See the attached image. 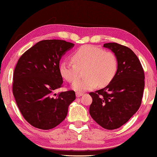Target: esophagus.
I'll use <instances>...</instances> for the list:
<instances>
[{"label": "esophagus", "instance_id": "obj_1", "mask_svg": "<svg viewBox=\"0 0 157 157\" xmlns=\"http://www.w3.org/2000/svg\"><path fill=\"white\" fill-rule=\"evenodd\" d=\"M83 95V93H81V92H76V96L77 97H80L81 96Z\"/></svg>", "mask_w": 157, "mask_h": 157}]
</instances>
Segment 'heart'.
I'll list each match as a JSON object with an SVG mask.
<instances>
[{
    "label": "heart",
    "instance_id": "heart-1",
    "mask_svg": "<svg viewBox=\"0 0 157 157\" xmlns=\"http://www.w3.org/2000/svg\"><path fill=\"white\" fill-rule=\"evenodd\" d=\"M72 61H62L59 67L61 76L68 82H74L79 71L84 69V79L74 83L76 91H86L111 82L118 70V60L113 52L91 44L79 47L72 56Z\"/></svg>",
    "mask_w": 157,
    "mask_h": 157
}]
</instances>
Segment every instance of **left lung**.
Returning a JSON list of instances; mask_svg holds the SVG:
<instances>
[{
  "label": "left lung",
  "instance_id": "1",
  "mask_svg": "<svg viewBox=\"0 0 157 157\" xmlns=\"http://www.w3.org/2000/svg\"><path fill=\"white\" fill-rule=\"evenodd\" d=\"M118 60V70L105 88L90 92L89 114L102 127L113 130L126 124L140 108L145 87V74L138 56L128 47L105 43Z\"/></svg>",
  "mask_w": 157,
  "mask_h": 157
}]
</instances>
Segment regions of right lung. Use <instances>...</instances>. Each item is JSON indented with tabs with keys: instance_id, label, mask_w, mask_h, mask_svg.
I'll list each match as a JSON object with an SVG mask.
<instances>
[{
	"instance_id": "obj_1",
	"label": "right lung",
	"mask_w": 157,
	"mask_h": 157,
	"mask_svg": "<svg viewBox=\"0 0 157 157\" xmlns=\"http://www.w3.org/2000/svg\"><path fill=\"white\" fill-rule=\"evenodd\" d=\"M73 43L44 40L26 51L14 68L12 93L24 118L34 127L48 130L67 116L75 99L73 90L54 94L63 86L59 61Z\"/></svg>"
}]
</instances>
